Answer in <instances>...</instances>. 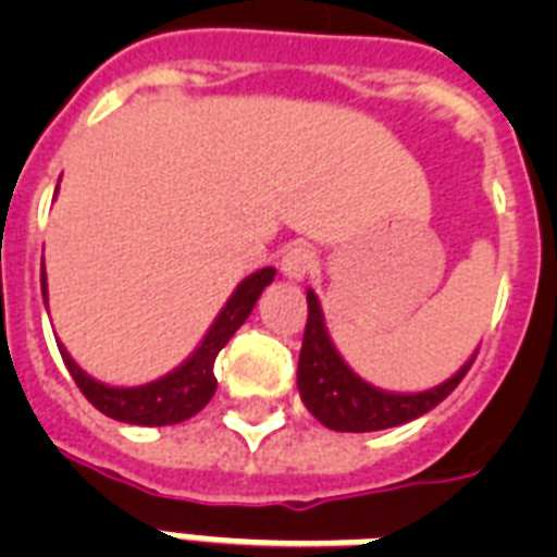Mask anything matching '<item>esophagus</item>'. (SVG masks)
<instances>
[{"mask_svg": "<svg viewBox=\"0 0 557 557\" xmlns=\"http://www.w3.org/2000/svg\"><path fill=\"white\" fill-rule=\"evenodd\" d=\"M314 269V253L306 248V245H292L283 253V260H280V271L286 274L288 280H304L306 274H312Z\"/></svg>", "mask_w": 557, "mask_h": 557, "instance_id": "obj_1", "label": "esophagus"}]
</instances>
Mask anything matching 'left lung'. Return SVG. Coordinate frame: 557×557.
I'll return each mask as SVG.
<instances>
[{"label": "left lung", "instance_id": "8db88e82", "mask_svg": "<svg viewBox=\"0 0 557 557\" xmlns=\"http://www.w3.org/2000/svg\"><path fill=\"white\" fill-rule=\"evenodd\" d=\"M306 304H309V318H306L304 349L297 361V389L309 413L330 431L370 433L413 422L440 405L442 398H448L468 367L474 364L476 356H471L468 364L459 367L448 381L422 393H389V389L372 387L349 370L347 361L335 349L323 323L321 300L312 288H306Z\"/></svg>", "mask_w": 557, "mask_h": 557}]
</instances>
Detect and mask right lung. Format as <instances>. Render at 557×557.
Masks as SVG:
<instances>
[{
    "mask_svg": "<svg viewBox=\"0 0 557 557\" xmlns=\"http://www.w3.org/2000/svg\"><path fill=\"white\" fill-rule=\"evenodd\" d=\"M60 187V185H57ZM277 271L260 269L248 274V277L234 288V295L227 297V304L222 306V312L216 314V321L210 323L208 335L201 338V344L193 349L187 361L170 370L168 375L141 384V387H112L103 381L91 379L89 372L74 364V358L65 352L63 344L60 356H63L65 367L72 372L74 384L81 387V393L89 398L91 405L98 407L100 413L109 419L126 424H144V428H161V424H178L196 416L201 407L208 405L213 393H216V375H213V361H216L219 349L225 347L231 335L245 323V318L251 314L253 304L260 300L262 288L269 286ZM42 283V300L48 306V286H46V269L39 274Z\"/></svg>",
    "mask_w": 557,
    "mask_h": 557,
    "instance_id": "add662e5",
    "label": "right lung"
}]
</instances>
